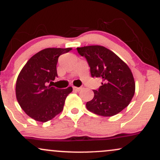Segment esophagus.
Masks as SVG:
<instances>
[{"mask_svg": "<svg viewBox=\"0 0 160 160\" xmlns=\"http://www.w3.org/2000/svg\"><path fill=\"white\" fill-rule=\"evenodd\" d=\"M73 89H74L75 92H80L82 90V87H76V86H74V87H73Z\"/></svg>", "mask_w": 160, "mask_h": 160, "instance_id": "34e87169", "label": "esophagus"}]
</instances>
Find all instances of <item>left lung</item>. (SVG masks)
<instances>
[{"instance_id":"obj_1","label":"left lung","mask_w":160,"mask_h":160,"mask_svg":"<svg viewBox=\"0 0 160 160\" xmlns=\"http://www.w3.org/2000/svg\"><path fill=\"white\" fill-rule=\"evenodd\" d=\"M77 49L86 58L91 76L102 79V86L93 90L94 98L86 104V108L103 117L120 113L127 107L135 94V80L128 66L102 46H87Z\"/></svg>"}]
</instances>
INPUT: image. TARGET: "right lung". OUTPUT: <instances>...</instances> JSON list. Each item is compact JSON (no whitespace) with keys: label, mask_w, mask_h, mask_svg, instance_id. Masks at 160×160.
I'll list each match as a JSON object with an SVG mask.
<instances>
[{"label":"right lung","mask_w":160,"mask_h":160,"mask_svg":"<svg viewBox=\"0 0 160 160\" xmlns=\"http://www.w3.org/2000/svg\"><path fill=\"white\" fill-rule=\"evenodd\" d=\"M71 48H47L34 55L20 71L16 95L20 107L27 115L39 122L52 120L63 110L72 87L59 89L48 85L58 77L56 65L61 55Z\"/></svg>","instance_id":"add662e5"}]
</instances>
